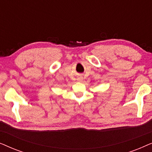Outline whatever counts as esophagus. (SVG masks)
I'll return each mask as SVG.
<instances>
[{
    "label": "esophagus",
    "instance_id": "34e87169",
    "mask_svg": "<svg viewBox=\"0 0 152 152\" xmlns=\"http://www.w3.org/2000/svg\"><path fill=\"white\" fill-rule=\"evenodd\" d=\"M82 80V78H79V79H78L79 81H81Z\"/></svg>",
    "mask_w": 152,
    "mask_h": 152
}]
</instances>
